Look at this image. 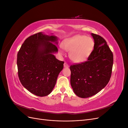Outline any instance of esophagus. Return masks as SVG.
I'll return each mask as SVG.
<instances>
[{"instance_id": "esophagus-1", "label": "esophagus", "mask_w": 128, "mask_h": 128, "mask_svg": "<svg viewBox=\"0 0 128 128\" xmlns=\"http://www.w3.org/2000/svg\"><path fill=\"white\" fill-rule=\"evenodd\" d=\"M64 67H69V65L67 62H64Z\"/></svg>"}]
</instances>
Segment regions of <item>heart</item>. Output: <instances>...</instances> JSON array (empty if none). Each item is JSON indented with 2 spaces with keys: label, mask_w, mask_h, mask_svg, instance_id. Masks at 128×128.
<instances>
[{
  "label": "heart",
  "mask_w": 128,
  "mask_h": 128,
  "mask_svg": "<svg viewBox=\"0 0 128 128\" xmlns=\"http://www.w3.org/2000/svg\"><path fill=\"white\" fill-rule=\"evenodd\" d=\"M94 46V42L91 38L83 35H77L65 40L63 48L70 52L69 56L75 62L86 61L91 53Z\"/></svg>",
  "instance_id": "heart-1"
}]
</instances>
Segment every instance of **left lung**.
Listing matches in <instances>:
<instances>
[{
    "label": "left lung",
    "mask_w": 128,
    "mask_h": 128,
    "mask_svg": "<svg viewBox=\"0 0 128 128\" xmlns=\"http://www.w3.org/2000/svg\"><path fill=\"white\" fill-rule=\"evenodd\" d=\"M94 49L86 61L71 65L70 84L79 97L86 98L97 94L110 80L113 54L102 36L91 34Z\"/></svg>",
    "instance_id": "obj_1"
}]
</instances>
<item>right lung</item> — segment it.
Here are the masks:
<instances>
[{
    "label": "right lung",
    "instance_id": "1",
    "mask_svg": "<svg viewBox=\"0 0 128 128\" xmlns=\"http://www.w3.org/2000/svg\"><path fill=\"white\" fill-rule=\"evenodd\" d=\"M57 38L38 32L29 36L17 55L18 76L22 85L32 94L44 96L51 93L64 62L56 59Z\"/></svg>",
    "mask_w": 128,
    "mask_h": 128
}]
</instances>
